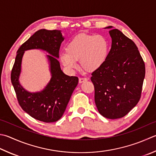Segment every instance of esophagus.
Segmentation results:
<instances>
[{
  "label": "esophagus",
  "mask_w": 156,
  "mask_h": 156,
  "mask_svg": "<svg viewBox=\"0 0 156 156\" xmlns=\"http://www.w3.org/2000/svg\"><path fill=\"white\" fill-rule=\"evenodd\" d=\"M87 81V79L86 77H80L79 79V82L80 83H83V82H85V81Z\"/></svg>",
  "instance_id": "1"
}]
</instances>
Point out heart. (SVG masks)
I'll return each mask as SVG.
<instances>
[{
  "mask_svg": "<svg viewBox=\"0 0 156 156\" xmlns=\"http://www.w3.org/2000/svg\"><path fill=\"white\" fill-rule=\"evenodd\" d=\"M65 51L60 54V60L67 69H77V61L80 60L82 68L92 72L104 63L108 54V44L102 35L81 33L70 41Z\"/></svg>",
  "mask_w": 156,
  "mask_h": 156,
  "instance_id": "1",
  "label": "heart"
}]
</instances>
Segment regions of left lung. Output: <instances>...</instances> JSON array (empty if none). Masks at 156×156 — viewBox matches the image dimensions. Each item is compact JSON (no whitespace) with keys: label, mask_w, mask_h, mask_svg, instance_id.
Masks as SVG:
<instances>
[{"label":"left lung","mask_w":156,"mask_h":156,"mask_svg":"<svg viewBox=\"0 0 156 156\" xmlns=\"http://www.w3.org/2000/svg\"><path fill=\"white\" fill-rule=\"evenodd\" d=\"M111 28V50L102 66L92 73L94 101L98 112L108 119L124 117L140 98L145 63L135 43L119 30Z\"/></svg>","instance_id":"8db88e82"}]
</instances>
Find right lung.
Returning a JSON list of instances; mask_svg holds the SVG:
<instances>
[{"label": "right lung", "mask_w": 156, "mask_h": 156, "mask_svg": "<svg viewBox=\"0 0 156 156\" xmlns=\"http://www.w3.org/2000/svg\"><path fill=\"white\" fill-rule=\"evenodd\" d=\"M64 38L60 30L41 29L20 46L17 51L11 80L20 107L32 117L41 122L51 123L60 119L68 105L73 91L77 86V77H69L62 71L58 58ZM40 48L48 52L52 78L41 92L29 93L19 82L21 60L24 51Z\"/></svg>", "instance_id": "obj_1"}]
</instances>
